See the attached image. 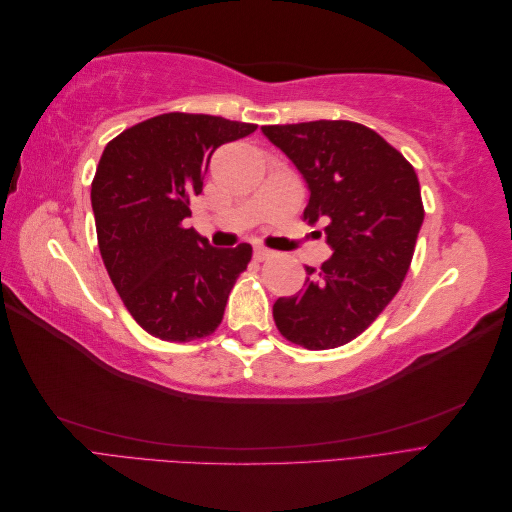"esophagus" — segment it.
<instances>
[{
    "label": "esophagus",
    "mask_w": 512,
    "mask_h": 512,
    "mask_svg": "<svg viewBox=\"0 0 512 512\" xmlns=\"http://www.w3.org/2000/svg\"><path fill=\"white\" fill-rule=\"evenodd\" d=\"M273 256H275V252L267 250V247H260V245L254 247V258L260 260V262H262V260H269V258H273Z\"/></svg>",
    "instance_id": "34e87169"
}]
</instances>
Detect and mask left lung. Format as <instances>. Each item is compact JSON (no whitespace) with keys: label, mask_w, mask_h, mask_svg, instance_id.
I'll use <instances>...</instances> for the list:
<instances>
[{"label":"left lung","mask_w":512,"mask_h":512,"mask_svg":"<svg viewBox=\"0 0 512 512\" xmlns=\"http://www.w3.org/2000/svg\"><path fill=\"white\" fill-rule=\"evenodd\" d=\"M303 175V218L324 224L333 256L305 267V288L273 303L280 333L307 350L344 346L393 301L423 226L414 168L384 138L354 121L260 128Z\"/></svg>","instance_id":"obj_1"}]
</instances>
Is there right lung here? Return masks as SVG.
<instances>
[{
  "label": "right lung",
  "mask_w": 512,
  "mask_h": 512,
  "mask_svg": "<svg viewBox=\"0 0 512 512\" xmlns=\"http://www.w3.org/2000/svg\"><path fill=\"white\" fill-rule=\"evenodd\" d=\"M254 123L166 113L104 147L91 183L98 245L123 305L153 337L192 342L218 329L252 245L213 247L185 228L213 151Z\"/></svg>",
  "instance_id": "right-lung-1"
}]
</instances>
